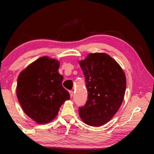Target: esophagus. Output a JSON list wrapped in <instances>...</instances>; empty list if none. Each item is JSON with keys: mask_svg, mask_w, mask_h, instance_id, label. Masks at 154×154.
<instances>
[{"mask_svg": "<svg viewBox=\"0 0 154 154\" xmlns=\"http://www.w3.org/2000/svg\"><path fill=\"white\" fill-rule=\"evenodd\" d=\"M69 94H70V97L72 98L73 95V91H69Z\"/></svg>", "mask_w": 154, "mask_h": 154, "instance_id": "1", "label": "esophagus"}]
</instances>
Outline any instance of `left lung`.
<instances>
[{
	"label": "left lung",
	"mask_w": 154,
	"mask_h": 154,
	"mask_svg": "<svg viewBox=\"0 0 154 154\" xmlns=\"http://www.w3.org/2000/svg\"><path fill=\"white\" fill-rule=\"evenodd\" d=\"M86 81L88 97L79 107L83 122L91 126L107 123L121 106L126 87V75L109 55L94 53L79 62Z\"/></svg>",
	"instance_id": "obj_1"
}]
</instances>
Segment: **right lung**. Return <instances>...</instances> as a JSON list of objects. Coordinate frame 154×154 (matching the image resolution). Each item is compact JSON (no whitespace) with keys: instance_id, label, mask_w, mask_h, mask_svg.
<instances>
[{"instance_id":"1","label":"right lung","mask_w":154,"mask_h":154,"mask_svg":"<svg viewBox=\"0 0 154 154\" xmlns=\"http://www.w3.org/2000/svg\"><path fill=\"white\" fill-rule=\"evenodd\" d=\"M60 62L47 56L32 63L19 74L16 94L23 110L38 124H46L57 115L60 108L70 99L62 86L58 72Z\"/></svg>"}]
</instances>
